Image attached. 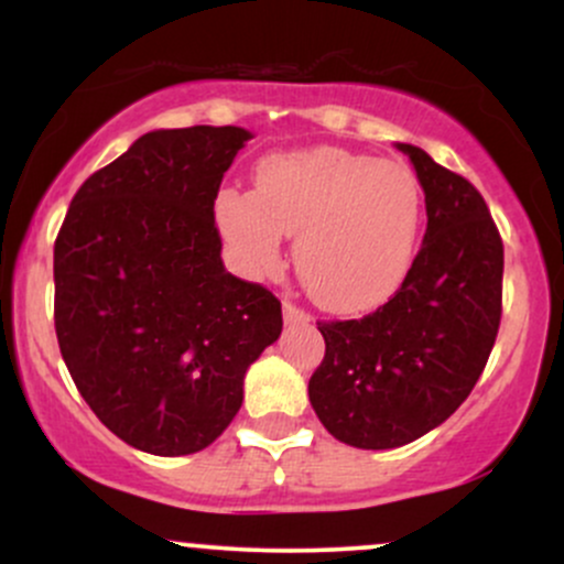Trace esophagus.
Instances as JSON below:
<instances>
[{"label": "esophagus", "mask_w": 564, "mask_h": 564, "mask_svg": "<svg viewBox=\"0 0 564 564\" xmlns=\"http://www.w3.org/2000/svg\"><path fill=\"white\" fill-rule=\"evenodd\" d=\"M283 318H286V323H294V321H310V315L304 313L302 307H296L294 302H283Z\"/></svg>", "instance_id": "1"}]
</instances>
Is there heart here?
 <instances>
[{
    "label": "heart",
    "instance_id": "obj_1",
    "mask_svg": "<svg viewBox=\"0 0 564 564\" xmlns=\"http://www.w3.org/2000/svg\"><path fill=\"white\" fill-rule=\"evenodd\" d=\"M422 193L408 166L345 148H304L257 166L254 196L223 191L217 223L243 264L270 273L281 236H296L294 268L334 313L384 304L411 268Z\"/></svg>",
    "mask_w": 564,
    "mask_h": 564
}]
</instances>
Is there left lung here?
<instances>
[{"label": "left lung", "mask_w": 564, "mask_h": 564, "mask_svg": "<svg viewBox=\"0 0 564 564\" xmlns=\"http://www.w3.org/2000/svg\"><path fill=\"white\" fill-rule=\"evenodd\" d=\"M426 200V232L403 286L360 321H318L326 355L310 403L341 443L400 448L469 398L501 323L503 243L488 204L462 174L398 142Z\"/></svg>", "instance_id": "1"}]
</instances>
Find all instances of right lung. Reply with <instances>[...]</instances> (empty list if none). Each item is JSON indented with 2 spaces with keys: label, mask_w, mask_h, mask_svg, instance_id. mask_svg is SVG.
<instances>
[{
  "label": "right lung",
  "mask_w": 564,
  "mask_h": 564,
  "mask_svg": "<svg viewBox=\"0 0 564 564\" xmlns=\"http://www.w3.org/2000/svg\"><path fill=\"white\" fill-rule=\"evenodd\" d=\"M241 127L156 129L84 180L55 238V334L76 390L153 456L204 451L281 336L273 291L228 273L215 225Z\"/></svg>",
  "instance_id": "add662e5"
}]
</instances>
